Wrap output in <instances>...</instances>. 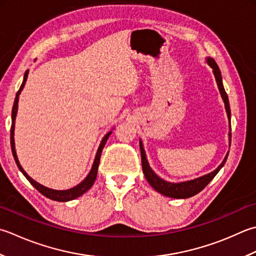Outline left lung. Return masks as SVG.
Segmentation results:
<instances>
[{"mask_svg":"<svg viewBox=\"0 0 256 256\" xmlns=\"http://www.w3.org/2000/svg\"><path fill=\"white\" fill-rule=\"evenodd\" d=\"M206 62L210 65V66L213 68L214 76H215V80H216L220 93H221V96L223 98L225 110H226L228 118V122H230V128H231V108H230V102H228V94H226V92H225L224 86H223L221 71H220L216 62H215L213 58H208ZM228 140H230V145H231V131H230V133H228ZM140 148H141L142 168H143V173L145 175V178L148 180V182L155 190V191H158V193L165 195V196L173 198H191V196H193V195L201 192L202 190L205 186H206V185L210 182L212 181L215 175L218 173L220 170L223 168V165L225 164V162H226V158H228V153L226 156L224 158L223 162L218 165V168L216 170H214V171L211 172V173H208L206 175H203V176H201V178L191 180V181L181 182V183H171V182L164 181L163 178L158 176V175L153 172V170L150 168V164H148V158H146V154H145L143 143H142L141 140H140Z\"/></svg>","mask_w":256,"mask_h":256,"instance_id":"1","label":"left lung"}]
</instances>
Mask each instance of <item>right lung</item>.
I'll use <instances>...</instances> for the list:
<instances>
[{
    "instance_id": "add662e5",
    "label": "right lung",
    "mask_w": 256,
    "mask_h": 256,
    "mask_svg": "<svg viewBox=\"0 0 256 256\" xmlns=\"http://www.w3.org/2000/svg\"><path fill=\"white\" fill-rule=\"evenodd\" d=\"M28 70H26V72L24 74V78H23V82L21 88L16 93V96H15L14 100V104H13V108H12V125H11V148H12V154H13V158L15 160V163H16L18 168L20 171L23 173V175L25 178H28V181L31 183L33 186L38 190V191L43 194L44 196H46L48 198H51L53 201H58V202H68V201H71V200L76 198L78 196H81L85 192L88 191L92 188V185L94 184L95 180H96V175H98V163H100V158H101V154L103 151V148L105 143H106L108 138H110V135H111L112 131H110L108 134H105V136L103 138V140L100 143V146L98 148V152L96 155H95V158H94V162L92 165V168L91 171H90L88 175L86 178H85L83 181L80 183L76 186H74L70 190H64V191H58V190H52V188H48L46 186H44V185L40 184L38 182H35L32 178H30L28 175L26 174V172L24 171L23 168L21 166V164H20L18 160V155L16 152H15V143H14V128H15V118H16V113H18V95L21 93V91L24 88L25 82H26L28 80Z\"/></svg>"
}]
</instances>
